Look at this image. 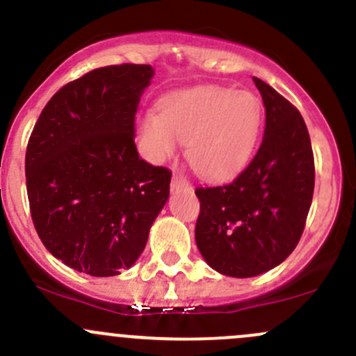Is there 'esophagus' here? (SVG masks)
Listing matches in <instances>:
<instances>
[{
	"label": "esophagus",
	"instance_id": "34e87169",
	"mask_svg": "<svg viewBox=\"0 0 356 356\" xmlns=\"http://www.w3.org/2000/svg\"><path fill=\"white\" fill-rule=\"evenodd\" d=\"M171 188H173V190H178V188H190L188 179L183 178L181 175L175 173V175H173V179H171Z\"/></svg>",
	"mask_w": 356,
	"mask_h": 356
}]
</instances>
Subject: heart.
<instances>
[{"label": "heart", "mask_w": 356, "mask_h": 356, "mask_svg": "<svg viewBox=\"0 0 356 356\" xmlns=\"http://www.w3.org/2000/svg\"><path fill=\"white\" fill-rule=\"evenodd\" d=\"M262 113L250 92L225 87H197L164 99L161 115L147 111L138 118L142 151L152 161L173 156L186 144L192 170L207 179L240 173L257 145Z\"/></svg>", "instance_id": "obj_1"}]
</instances>
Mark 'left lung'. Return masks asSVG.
Segmentation results:
<instances>
[{"instance_id": "left-lung-1", "label": "left lung", "mask_w": 356, "mask_h": 356, "mask_svg": "<svg viewBox=\"0 0 356 356\" xmlns=\"http://www.w3.org/2000/svg\"><path fill=\"white\" fill-rule=\"evenodd\" d=\"M266 128L262 144L232 183L199 186L195 241L205 262L232 277L280 266L295 250L314 197L310 135L298 109L255 76Z\"/></svg>"}]
</instances>
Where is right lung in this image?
<instances>
[{
    "mask_svg": "<svg viewBox=\"0 0 356 356\" xmlns=\"http://www.w3.org/2000/svg\"><path fill=\"white\" fill-rule=\"evenodd\" d=\"M151 65L96 68L44 106L25 152L44 247L79 273L116 276L140 257L170 197L171 171L138 157L135 115Z\"/></svg>",
    "mask_w": 356,
    "mask_h": 356,
    "instance_id": "add662e5",
    "label": "right lung"
}]
</instances>
